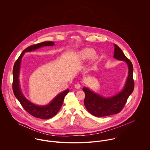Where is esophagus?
<instances>
[{
  "label": "esophagus",
  "instance_id": "1",
  "mask_svg": "<svg viewBox=\"0 0 150 150\" xmlns=\"http://www.w3.org/2000/svg\"><path fill=\"white\" fill-rule=\"evenodd\" d=\"M75 88H77V89H79V88H80V87L81 86V85L80 84V83H77V84H75Z\"/></svg>",
  "mask_w": 150,
  "mask_h": 150
}]
</instances>
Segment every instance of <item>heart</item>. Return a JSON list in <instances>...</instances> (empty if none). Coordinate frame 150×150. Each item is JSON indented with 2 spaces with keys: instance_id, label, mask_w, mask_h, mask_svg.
<instances>
[{
  "instance_id": "b5f03b06",
  "label": "heart",
  "mask_w": 150,
  "mask_h": 150,
  "mask_svg": "<svg viewBox=\"0 0 150 150\" xmlns=\"http://www.w3.org/2000/svg\"><path fill=\"white\" fill-rule=\"evenodd\" d=\"M95 51L92 48H85L82 50L79 54V57L80 59L84 60L92 57L93 61L96 59V56L95 55Z\"/></svg>"
}]
</instances>
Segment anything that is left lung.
I'll return each mask as SVG.
<instances>
[{
  "label": "left lung",
  "mask_w": 150,
  "mask_h": 150,
  "mask_svg": "<svg viewBox=\"0 0 150 150\" xmlns=\"http://www.w3.org/2000/svg\"><path fill=\"white\" fill-rule=\"evenodd\" d=\"M114 58L127 62L129 67L128 77L123 90L120 93L111 98H103L87 88H83L86 94L84 105L86 110L96 117H102L119 113L125 106L129 96L134 89L133 64L117 45L114 44Z\"/></svg>",
  "instance_id": "1"
}]
</instances>
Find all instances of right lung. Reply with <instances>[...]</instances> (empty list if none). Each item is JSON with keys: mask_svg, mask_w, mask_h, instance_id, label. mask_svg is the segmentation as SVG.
<instances>
[{"mask_svg": "<svg viewBox=\"0 0 150 150\" xmlns=\"http://www.w3.org/2000/svg\"><path fill=\"white\" fill-rule=\"evenodd\" d=\"M54 45V43L52 42H44L42 43L35 44L29 46L22 51L21 54L20 55L14 64L13 69V91L15 96L18 100L22 107L29 114L35 117L44 120L52 118L58 113L61 107H62L64 97L67 94L69 90L66 89L59 94L49 105L47 106H39L35 105L27 100L22 93L19 84V73L22 58L25 52L35 50L44 46H51Z\"/></svg>", "mask_w": 150, "mask_h": 150, "instance_id": "obj_1", "label": "right lung"}]
</instances>
